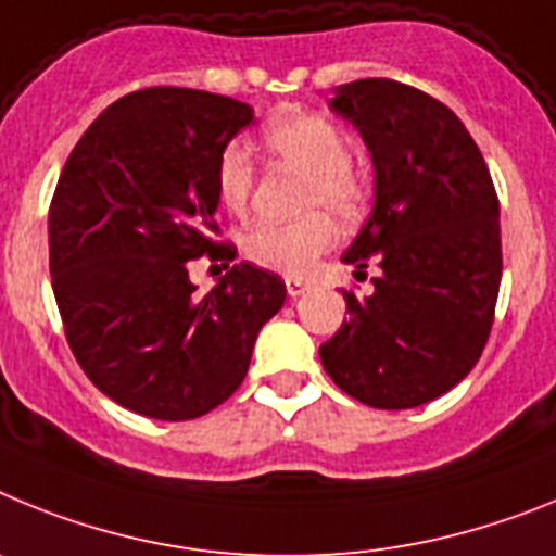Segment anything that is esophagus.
Masks as SVG:
<instances>
[{
	"label": "esophagus",
	"instance_id": "34e87169",
	"mask_svg": "<svg viewBox=\"0 0 556 556\" xmlns=\"http://www.w3.org/2000/svg\"><path fill=\"white\" fill-rule=\"evenodd\" d=\"M285 288H288V296H302V293L307 291V288H311V285L305 282V279H299V277H288L285 279Z\"/></svg>",
	"mask_w": 556,
	"mask_h": 556
}]
</instances>
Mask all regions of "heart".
Returning <instances> with one entry per match:
<instances>
[{
    "label": "heart",
    "mask_w": 556,
    "mask_h": 556,
    "mask_svg": "<svg viewBox=\"0 0 556 556\" xmlns=\"http://www.w3.org/2000/svg\"><path fill=\"white\" fill-rule=\"evenodd\" d=\"M263 142L274 159L307 173L305 210H327L341 220H355L369 204V187L350 167V139L321 114L288 111L265 125ZM215 187L220 204L240 212L254 190V164L240 142L220 151L215 167ZM338 238L336 224L325 212H311L293 224L263 220L249 229L243 249L251 263L282 274H305Z\"/></svg>",
    "instance_id": "obj_1"
}]
</instances>
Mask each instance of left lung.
<instances>
[{"label":"left lung","mask_w":556,"mask_h":556,"mask_svg":"<svg viewBox=\"0 0 556 556\" xmlns=\"http://www.w3.org/2000/svg\"><path fill=\"white\" fill-rule=\"evenodd\" d=\"M330 111L358 128L375 167L371 215L344 251L375 291H344L350 321L318 346L332 383L371 408L451 392L481 358L501 285V212L465 123L389 77L338 86Z\"/></svg>","instance_id":"8db88e82"}]
</instances>
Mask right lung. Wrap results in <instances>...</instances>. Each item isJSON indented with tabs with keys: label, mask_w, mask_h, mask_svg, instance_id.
<instances>
[{
	"label": "right lung",
	"mask_w": 556,
	"mask_h": 556,
	"mask_svg": "<svg viewBox=\"0 0 556 556\" xmlns=\"http://www.w3.org/2000/svg\"><path fill=\"white\" fill-rule=\"evenodd\" d=\"M251 105L153 86L111 103L58 178L50 274L66 341L105 397L151 419H195L235 394L285 282L257 265L195 296L187 265L215 243V167Z\"/></svg>",
	"instance_id": "obj_1"
}]
</instances>
